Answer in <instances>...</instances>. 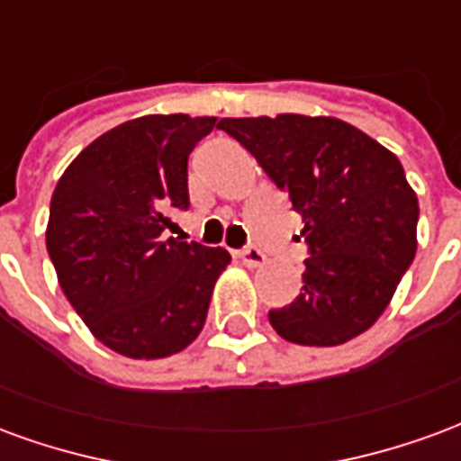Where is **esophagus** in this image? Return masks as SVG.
Wrapping results in <instances>:
<instances>
[{"mask_svg": "<svg viewBox=\"0 0 461 461\" xmlns=\"http://www.w3.org/2000/svg\"><path fill=\"white\" fill-rule=\"evenodd\" d=\"M240 259L244 267H249V269H259V267H264L267 264V254H261L259 249H244L240 251Z\"/></svg>", "mask_w": 461, "mask_h": 461, "instance_id": "esophagus-1", "label": "esophagus"}]
</instances>
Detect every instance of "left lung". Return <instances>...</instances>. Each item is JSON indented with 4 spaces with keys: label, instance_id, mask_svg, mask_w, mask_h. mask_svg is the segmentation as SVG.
Returning <instances> with one entry per match:
<instances>
[{
    "label": "left lung",
    "instance_id": "1",
    "mask_svg": "<svg viewBox=\"0 0 461 461\" xmlns=\"http://www.w3.org/2000/svg\"><path fill=\"white\" fill-rule=\"evenodd\" d=\"M303 217V291L269 311L281 339L340 346L367 330L417 251V204L405 170L370 135L330 115L221 118Z\"/></svg>",
    "mask_w": 461,
    "mask_h": 461
}]
</instances>
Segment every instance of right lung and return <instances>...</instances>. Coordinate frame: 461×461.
Instances as JSON below:
<instances>
[{
  "label": "right lung",
  "instance_id": "right-lung-1",
  "mask_svg": "<svg viewBox=\"0 0 461 461\" xmlns=\"http://www.w3.org/2000/svg\"><path fill=\"white\" fill-rule=\"evenodd\" d=\"M217 118L142 115L78 152L51 194L46 249L59 286L104 346L135 360L200 336L230 251L165 240L187 210V158Z\"/></svg>",
  "mask_w": 461,
  "mask_h": 461
}]
</instances>
